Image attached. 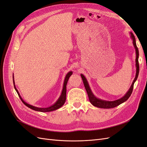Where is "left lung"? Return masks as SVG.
I'll list each match as a JSON object with an SVG mask.
<instances>
[{
  "instance_id": "8db88e82",
  "label": "left lung",
  "mask_w": 147,
  "mask_h": 147,
  "mask_svg": "<svg viewBox=\"0 0 147 147\" xmlns=\"http://www.w3.org/2000/svg\"><path fill=\"white\" fill-rule=\"evenodd\" d=\"M131 34V37L132 40V43L134 47L136 49V77L133 81L131 86L129 88V90L126 92V94L124 95L121 98H120L118 100H113V101H107L104 100H102L100 99L97 98V97L93 94L92 92L90 87L89 86V84L88 83V81L85 77L84 76L83 74H81V77L82 78V80L83 82V84L84 88H85L87 94L89 97V100H90L91 104H92L94 106L97 107L101 108V109H111V108H114L115 107H117L121 104L123 103L125 101H126L129 97L132 92L133 88H134V84L135 82L137 80L138 75H139V50H138V48L136 45V38L134 37V34L132 32H130Z\"/></svg>"
}]
</instances>
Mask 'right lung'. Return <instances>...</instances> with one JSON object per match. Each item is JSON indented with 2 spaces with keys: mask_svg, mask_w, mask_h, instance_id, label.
Wrapping results in <instances>:
<instances>
[{
  "mask_svg": "<svg viewBox=\"0 0 147 147\" xmlns=\"http://www.w3.org/2000/svg\"><path fill=\"white\" fill-rule=\"evenodd\" d=\"M72 71H70V72H68L66 76H65V80H64V84H63V91H62V92H61V94L59 97V98L57 99V100L55 102V103L52 105L51 106L49 107H47V108H39V107H34L33 105H31L30 104H28V103H26V102H24L23 99L21 98V97L20 94V93L18 92V90L16 89V86H15V81H14V77H13V84H14V87H15V89L16 91L17 92L18 94L19 97L20 99L21 100V101L23 102V103L26 105L27 107H28L29 108L32 109L34 110H35V111H38V112H51V111H53V110H56L57 109H59L60 107H61L62 106H63L65 102V100H66V85H67V82L69 80V77L72 75Z\"/></svg>",
  "mask_w": 147,
  "mask_h": 147,
  "instance_id": "right-lung-1",
  "label": "right lung"
}]
</instances>
